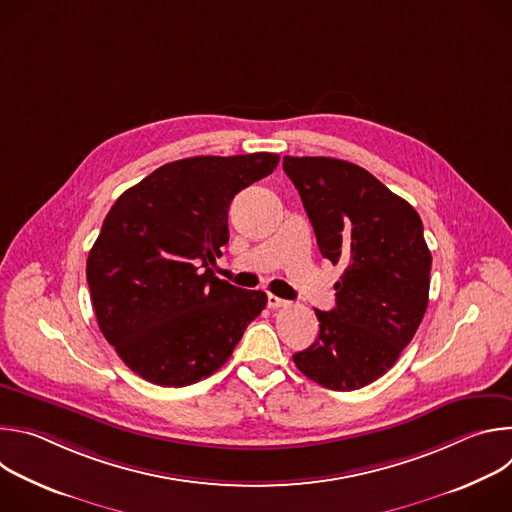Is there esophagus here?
<instances>
[{"label": "esophagus", "instance_id": "esophagus-1", "mask_svg": "<svg viewBox=\"0 0 512 512\" xmlns=\"http://www.w3.org/2000/svg\"><path fill=\"white\" fill-rule=\"evenodd\" d=\"M267 306H269L271 310H277V308L287 306V302L281 300V298H277V296H273V294H269V296H267Z\"/></svg>", "mask_w": 512, "mask_h": 512}]
</instances>
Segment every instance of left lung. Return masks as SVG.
Segmentation results:
<instances>
[{"mask_svg": "<svg viewBox=\"0 0 512 512\" xmlns=\"http://www.w3.org/2000/svg\"><path fill=\"white\" fill-rule=\"evenodd\" d=\"M324 259L342 265L336 306L296 367L332 391L383 377L415 336L429 296L431 253L417 210L364 168L334 158H283Z\"/></svg>", "mask_w": 512, "mask_h": 512, "instance_id": "left-lung-1", "label": "left lung"}]
</instances>
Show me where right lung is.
Instances as JSON below:
<instances>
[{"instance_id": "1", "label": "right lung", "mask_w": 512, "mask_h": 512, "mask_svg": "<svg viewBox=\"0 0 512 512\" xmlns=\"http://www.w3.org/2000/svg\"><path fill=\"white\" fill-rule=\"evenodd\" d=\"M277 154L170 162L125 190L87 259L99 328L141 379L186 387L231 358L267 306L259 289L218 279L235 194L269 176Z\"/></svg>"}]
</instances>
